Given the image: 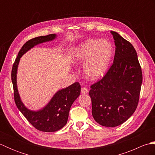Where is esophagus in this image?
<instances>
[{
    "instance_id": "obj_1",
    "label": "esophagus",
    "mask_w": 155,
    "mask_h": 155,
    "mask_svg": "<svg viewBox=\"0 0 155 155\" xmlns=\"http://www.w3.org/2000/svg\"><path fill=\"white\" fill-rule=\"evenodd\" d=\"M81 93L83 94H87L88 93V89L86 87H82L81 88Z\"/></svg>"
}]
</instances>
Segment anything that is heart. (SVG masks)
<instances>
[{
  "label": "heart",
  "instance_id": "b5f03b06",
  "mask_svg": "<svg viewBox=\"0 0 155 155\" xmlns=\"http://www.w3.org/2000/svg\"><path fill=\"white\" fill-rule=\"evenodd\" d=\"M114 55V47L107 39L90 38L82 43L74 53L75 62L84 64V72L91 80L106 73Z\"/></svg>",
  "mask_w": 155,
  "mask_h": 155
}]
</instances>
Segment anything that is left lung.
Masks as SVG:
<instances>
[{"instance_id": "1", "label": "left lung", "mask_w": 155, "mask_h": 155, "mask_svg": "<svg viewBox=\"0 0 155 155\" xmlns=\"http://www.w3.org/2000/svg\"><path fill=\"white\" fill-rule=\"evenodd\" d=\"M114 40L113 63L101 80L91 86L92 114L107 127L123 124L139 104L143 74L137 52L130 42L111 31Z\"/></svg>"}]
</instances>
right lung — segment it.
<instances>
[{
    "instance_id": "add662e5",
    "label": "right lung",
    "mask_w": 155,
    "mask_h": 155,
    "mask_svg": "<svg viewBox=\"0 0 155 155\" xmlns=\"http://www.w3.org/2000/svg\"><path fill=\"white\" fill-rule=\"evenodd\" d=\"M55 37L56 35L51 34L35 37L26 42L18 52L11 71V80L16 107L32 126L42 132H55L65 126L72 104L80 94L81 85L77 82L58 91L43 109L36 112L32 111L24 106L20 98L16 87V72L20 58L22 55L34 46L53 40Z\"/></svg>"
}]
</instances>
